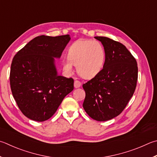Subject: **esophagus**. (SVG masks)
<instances>
[{"label":"esophagus","instance_id":"obj_1","mask_svg":"<svg viewBox=\"0 0 157 157\" xmlns=\"http://www.w3.org/2000/svg\"><path fill=\"white\" fill-rule=\"evenodd\" d=\"M81 86V82L78 80H75L74 82V87L75 88H79Z\"/></svg>","mask_w":157,"mask_h":157}]
</instances>
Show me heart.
Masks as SVG:
<instances>
[{"instance_id": "1", "label": "heart", "mask_w": 157, "mask_h": 157, "mask_svg": "<svg viewBox=\"0 0 157 157\" xmlns=\"http://www.w3.org/2000/svg\"><path fill=\"white\" fill-rule=\"evenodd\" d=\"M68 59L62 63L65 71L71 73L73 64L78 73L86 79L93 78L103 69L106 53L100 42L95 40H78L68 50Z\"/></svg>"}]
</instances>
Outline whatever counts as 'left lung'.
<instances>
[{"mask_svg": "<svg viewBox=\"0 0 157 157\" xmlns=\"http://www.w3.org/2000/svg\"><path fill=\"white\" fill-rule=\"evenodd\" d=\"M103 44L106 58L103 69L83 84L86 93L83 108L91 118L110 120L121 114L136 86L138 67L135 58L120 42L96 36Z\"/></svg>", "mask_w": 157, "mask_h": 157, "instance_id": "left-lung-1", "label": "left lung"}]
</instances>
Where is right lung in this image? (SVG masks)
Here are the masks:
<instances>
[{
  "label": "right lung",
  "mask_w": 157,
  "mask_h": 157,
  "mask_svg": "<svg viewBox=\"0 0 157 157\" xmlns=\"http://www.w3.org/2000/svg\"><path fill=\"white\" fill-rule=\"evenodd\" d=\"M69 35L40 36L31 40L13 57L10 86L25 116L36 121L49 119L74 88L73 78L58 75L55 58H60Z\"/></svg>",
  "instance_id": "obj_1"
}]
</instances>
